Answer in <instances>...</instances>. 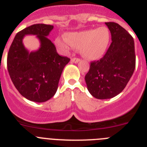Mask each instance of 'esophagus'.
<instances>
[{"mask_svg": "<svg viewBox=\"0 0 147 147\" xmlns=\"http://www.w3.org/2000/svg\"><path fill=\"white\" fill-rule=\"evenodd\" d=\"M71 62H75V63H77V62H80V59H79V58H72L71 59Z\"/></svg>", "mask_w": 147, "mask_h": 147, "instance_id": "34e87169", "label": "esophagus"}]
</instances>
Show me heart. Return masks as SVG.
<instances>
[{"mask_svg":"<svg viewBox=\"0 0 147 147\" xmlns=\"http://www.w3.org/2000/svg\"><path fill=\"white\" fill-rule=\"evenodd\" d=\"M110 40L109 29L102 26L96 29L67 33L65 35V39H56L55 43L62 52H67L72 47L81 50L83 56L88 59L98 60L107 52Z\"/></svg>","mask_w":147,"mask_h":147,"instance_id":"1","label":"heart"}]
</instances>
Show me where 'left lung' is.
<instances>
[{"label":"left lung","instance_id":"8db88e82","mask_svg":"<svg viewBox=\"0 0 147 147\" xmlns=\"http://www.w3.org/2000/svg\"><path fill=\"white\" fill-rule=\"evenodd\" d=\"M105 24L111 33L112 42L99 60L90 62L85 75L88 91L98 99L111 98L124 89L136 67L134 40L119 24Z\"/></svg>","mask_w":147,"mask_h":147}]
</instances>
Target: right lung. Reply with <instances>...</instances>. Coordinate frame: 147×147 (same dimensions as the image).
Returning a JSON list of instances; mask_svg holds the SVG:
<instances>
[{
    "instance_id": "add662e5",
    "label": "right lung",
    "mask_w": 147,
    "mask_h": 147,
    "mask_svg": "<svg viewBox=\"0 0 147 147\" xmlns=\"http://www.w3.org/2000/svg\"><path fill=\"white\" fill-rule=\"evenodd\" d=\"M54 26L42 23L34 24L15 35L7 55V68L13 84L27 99L44 102L52 98L65 66L69 62L67 57L57 52L55 45L47 38ZM26 34L37 35L40 48L28 53L22 44Z\"/></svg>"
}]
</instances>
